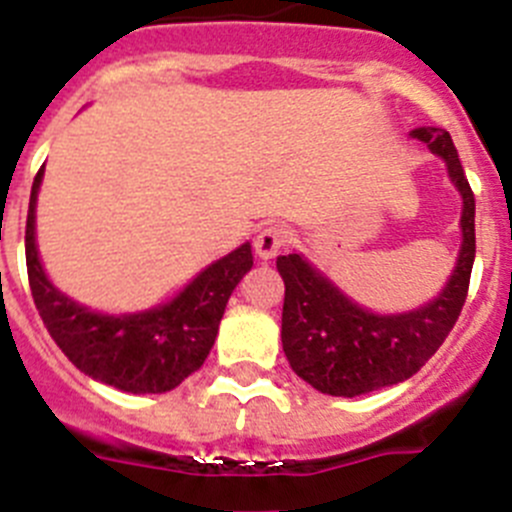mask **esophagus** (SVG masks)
I'll return each instance as SVG.
<instances>
[{"instance_id":"obj_1","label":"esophagus","mask_w":512,"mask_h":512,"mask_svg":"<svg viewBox=\"0 0 512 512\" xmlns=\"http://www.w3.org/2000/svg\"><path fill=\"white\" fill-rule=\"evenodd\" d=\"M285 245V232L283 227H265L260 234L255 237V252L260 260H272V257L278 255L280 247Z\"/></svg>"}]
</instances>
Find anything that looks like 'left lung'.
<instances>
[{
    "mask_svg": "<svg viewBox=\"0 0 512 512\" xmlns=\"http://www.w3.org/2000/svg\"><path fill=\"white\" fill-rule=\"evenodd\" d=\"M409 136L427 143L429 151L444 161L462 199L457 262L432 300L401 313H376L348 298L305 255H280L278 272L285 283L283 351L295 374L321 394L351 399L407 381L450 336L465 305L475 262V197L450 133L419 126Z\"/></svg>",
    "mask_w": 512,
    "mask_h": 512,
    "instance_id": "8db88e82",
    "label": "left lung"
}]
</instances>
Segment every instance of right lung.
Returning a JSON list of instances; mask_svg holds the SVG:
<instances>
[{
    "mask_svg": "<svg viewBox=\"0 0 512 512\" xmlns=\"http://www.w3.org/2000/svg\"><path fill=\"white\" fill-rule=\"evenodd\" d=\"M45 166L37 171L27 212L25 252L32 298L62 353L90 379L128 394H164L204 364L217 338L227 300L252 270V245L197 272L166 303L133 313H100L62 293L37 250V194Z\"/></svg>",
    "mask_w": 512,
    "mask_h": 512,
    "instance_id": "add662e5",
    "label": "right lung"
}]
</instances>
